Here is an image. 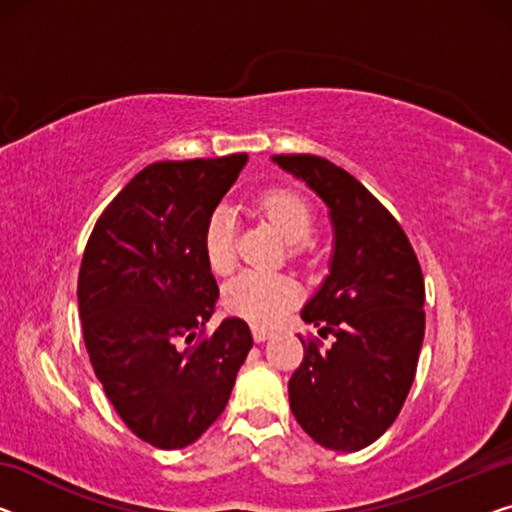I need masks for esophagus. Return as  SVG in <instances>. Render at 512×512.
<instances>
[{
  "instance_id": "obj_1",
  "label": "esophagus",
  "mask_w": 512,
  "mask_h": 512,
  "mask_svg": "<svg viewBox=\"0 0 512 512\" xmlns=\"http://www.w3.org/2000/svg\"><path fill=\"white\" fill-rule=\"evenodd\" d=\"M273 335V331L271 329H264V326H253V338H255V342H264V340H269Z\"/></svg>"
}]
</instances>
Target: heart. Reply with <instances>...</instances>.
<instances>
[{
  "mask_svg": "<svg viewBox=\"0 0 512 512\" xmlns=\"http://www.w3.org/2000/svg\"><path fill=\"white\" fill-rule=\"evenodd\" d=\"M262 211L289 243L305 241L312 232V209L296 190L278 188L262 197ZM236 218L230 207H218L211 213L204 232V253L213 271H227L234 264ZM301 289L292 278L271 271H243L225 289V301L236 315L253 324H273L299 301Z\"/></svg>",
  "mask_w": 512,
  "mask_h": 512,
  "instance_id": "heart-1",
  "label": "heart"
}]
</instances>
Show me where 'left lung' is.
Masks as SVG:
<instances>
[{"label":"left lung","mask_w":512,"mask_h":512,"mask_svg":"<svg viewBox=\"0 0 512 512\" xmlns=\"http://www.w3.org/2000/svg\"><path fill=\"white\" fill-rule=\"evenodd\" d=\"M271 160L326 204L333 227L329 276L301 319L335 342L322 352L299 338L289 407L319 446L361 451L393 425L414 384L425 333L421 264L398 220L342 167L310 154Z\"/></svg>","instance_id":"8db88e82"}]
</instances>
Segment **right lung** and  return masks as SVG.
I'll return each mask as SVG.
<instances>
[{"mask_svg":"<svg viewBox=\"0 0 512 512\" xmlns=\"http://www.w3.org/2000/svg\"><path fill=\"white\" fill-rule=\"evenodd\" d=\"M248 154L144 167L91 232L78 278L82 335L103 391L131 432L177 451L223 414L253 347L227 317L197 340L218 285L204 253L211 213Z\"/></svg>","mask_w":512,"mask_h":512,"instance_id":"obj_1","label":"right lung"}]
</instances>
